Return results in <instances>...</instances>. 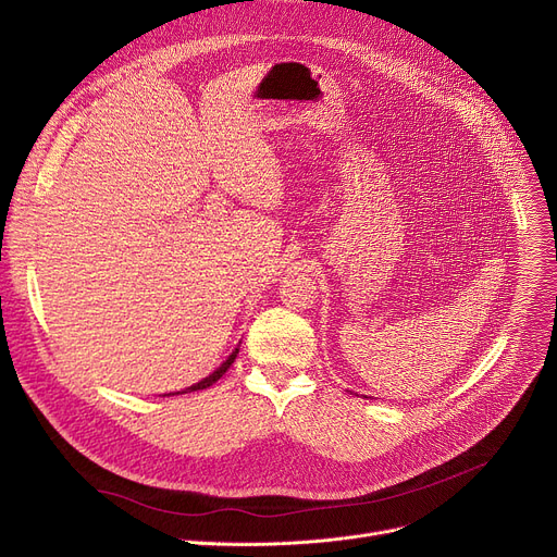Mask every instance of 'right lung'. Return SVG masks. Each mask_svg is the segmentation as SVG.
Instances as JSON below:
<instances>
[{
  "label": "right lung",
  "instance_id": "add662e5",
  "mask_svg": "<svg viewBox=\"0 0 557 557\" xmlns=\"http://www.w3.org/2000/svg\"><path fill=\"white\" fill-rule=\"evenodd\" d=\"M237 355H239V349H234V352H232L210 376H205L202 382H198V384H194V386H189V388H185V391H181V393H194V391H202V388H210L212 384H216L219 379L227 372V368L234 363V359H237ZM181 393H178V395H181Z\"/></svg>",
  "mask_w": 557,
  "mask_h": 557
}]
</instances>
